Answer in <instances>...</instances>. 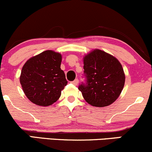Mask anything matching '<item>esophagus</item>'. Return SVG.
<instances>
[{"instance_id":"esophagus-1","label":"esophagus","mask_w":152,"mask_h":152,"mask_svg":"<svg viewBox=\"0 0 152 152\" xmlns=\"http://www.w3.org/2000/svg\"><path fill=\"white\" fill-rule=\"evenodd\" d=\"M78 83H79V80H78V79H75L74 81H72V83H73V84H74L75 85H77Z\"/></svg>"}]
</instances>
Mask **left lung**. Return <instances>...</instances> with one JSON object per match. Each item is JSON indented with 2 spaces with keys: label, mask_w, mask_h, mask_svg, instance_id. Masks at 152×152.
Segmentation results:
<instances>
[{
  "label": "left lung",
  "mask_w": 152,
  "mask_h": 152,
  "mask_svg": "<svg viewBox=\"0 0 152 152\" xmlns=\"http://www.w3.org/2000/svg\"><path fill=\"white\" fill-rule=\"evenodd\" d=\"M85 82L78 87L87 103L95 107L110 105L125 83L122 65L116 58L95 49L84 57Z\"/></svg>",
  "instance_id": "left-lung-1"
}]
</instances>
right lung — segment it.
I'll use <instances>...</instances> for the list:
<instances>
[{"instance_id":"1","label":"right lung","mask_w":152,"mask_h":152,"mask_svg":"<svg viewBox=\"0 0 152 152\" xmlns=\"http://www.w3.org/2000/svg\"><path fill=\"white\" fill-rule=\"evenodd\" d=\"M62 55L47 50L25 63L20 83L26 97L36 105L48 106L59 98L67 84L64 71L61 69Z\"/></svg>"}]
</instances>
